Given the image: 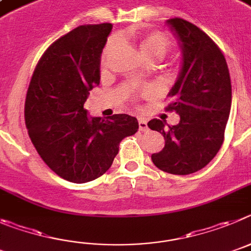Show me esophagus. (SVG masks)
Returning a JSON list of instances; mask_svg holds the SVG:
<instances>
[{
  "mask_svg": "<svg viewBox=\"0 0 251 251\" xmlns=\"http://www.w3.org/2000/svg\"><path fill=\"white\" fill-rule=\"evenodd\" d=\"M149 126H148V123H146V120H144V119H139V130L140 131H148Z\"/></svg>",
  "mask_w": 251,
  "mask_h": 251,
  "instance_id": "esophagus-1",
  "label": "esophagus"
}]
</instances>
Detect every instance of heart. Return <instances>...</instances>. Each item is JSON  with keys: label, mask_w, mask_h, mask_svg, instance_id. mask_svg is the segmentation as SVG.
I'll return each mask as SVG.
<instances>
[{"label": "heart", "mask_w": 251, "mask_h": 251, "mask_svg": "<svg viewBox=\"0 0 251 251\" xmlns=\"http://www.w3.org/2000/svg\"><path fill=\"white\" fill-rule=\"evenodd\" d=\"M115 44H116V40L111 38L107 46H106L102 55V66L105 65L106 56L114 49ZM136 45L139 52L141 53L142 57L145 58L148 62H155V61L162 60L165 56L170 52L171 50V41L169 40V37L160 32H150L137 36Z\"/></svg>", "instance_id": "heart-1"}]
</instances>
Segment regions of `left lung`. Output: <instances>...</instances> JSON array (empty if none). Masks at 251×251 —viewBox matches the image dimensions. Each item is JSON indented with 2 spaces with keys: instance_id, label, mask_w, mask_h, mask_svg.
<instances>
[{
  "instance_id": "obj_1",
  "label": "left lung",
  "mask_w": 251,
  "mask_h": 251,
  "mask_svg": "<svg viewBox=\"0 0 251 251\" xmlns=\"http://www.w3.org/2000/svg\"><path fill=\"white\" fill-rule=\"evenodd\" d=\"M166 25L181 49L179 76L168 95L174 102L166 110L179 114L180 123L149 121V127L165 139L164 149L151 160L165 173L189 175L205 168L223 145L231 82L224 55L206 33L182 19H170Z\"/></svg>"
}]
</instances>
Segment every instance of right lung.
Wrapping results in <instances>:
<instances>
[{
	"label": "right lung",
	"instance_id": "right-lung-1",
	"mask_svg": "<svg viewBox=\"0 0 251 251\" xmlns=\"http://www.w3.org/2000/svg\"><path fill=\"white\" fill-rule=\"evenodd\" d=\"M111 24L78 26L53 42L36 66L25 120L38 155L60 177L75 184L109 170L121 140L139 128L136 117L89 116L83 109L100 83L101 53Z\"/></svg>",
	"mask_w": 251,
	"mask_h": 251
}]
</instances>
